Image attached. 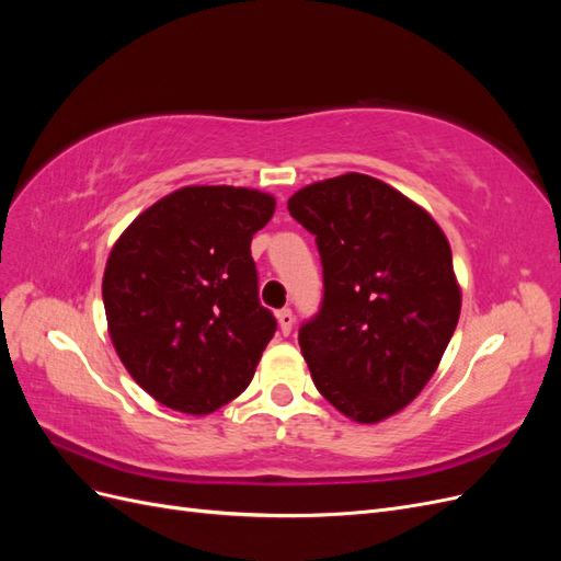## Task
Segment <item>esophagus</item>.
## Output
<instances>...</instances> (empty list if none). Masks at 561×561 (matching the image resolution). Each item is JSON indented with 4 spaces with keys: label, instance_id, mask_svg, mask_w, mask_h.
I'll return each instance as SVG.
<instances>
[{
    "label": "esophagus",
    "instance_id": "34e87169",
    "mask_svg": "<svg viewBox=\"0 0 561 561\" xmlns=\"http://www.w3.org/2000/svg\"><path fill=\"white\" fill-rule=\"evenodd\" d=\"M278 325H280V332L287 336L293 332V325H295V316L290 309H283L278 311Z\"/></svg>",
    "mask_w": 561,
    "mask_h": 561
}]
</instances>
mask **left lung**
I'll return each instance as SVG.
<instances>
[{"instance_id":"left-lung-1","label":"left lung","mask_w":561,"mask_h":561,"mask_svg":"<svg viewBox=\"0 0 561 561\" xmlns=\"http://www.w3.org/2000/svg\"><path fill=\"white\" fill-rule=\"evenodd\" d=\"M287 210L316 236L325 278L320 313L299 330L316 388L355 423L398 414L435 375L461 316L445 231L363 173L301 186Z\"/></svg>"}]
</instances>
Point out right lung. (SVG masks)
<instances>
[{"instance_id":"1","label":"right lung","mask_w":561,"mask_h":561,"mask_svg":"<svg viewBox=\"0 0 561 561\" xmlns=\"http://www.w3.org/2000/svg\"><path fill=\"white\" fill-rule=\"evenodd\" d=\"M276 198L190 184L118 236L103 274L107 332L133 381L168 410L203 416L239 398L276 318L257 299L250 241Z\"/></svg>"}]
</instances>
